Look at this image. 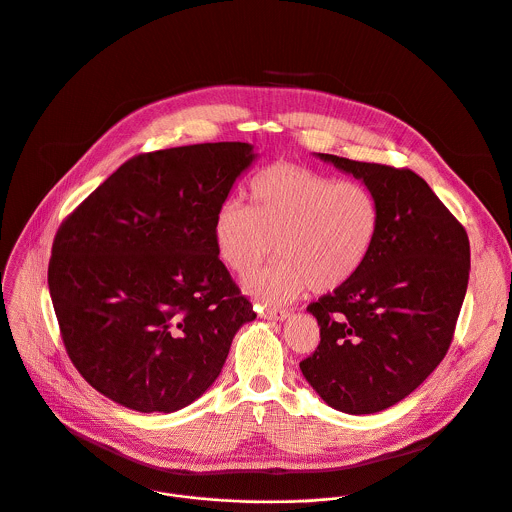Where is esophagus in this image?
<instances>
[{"mask_svg":"<svg viewBox=\"0 0 512 512\" xmlns=\"http://www.w3.org/2000/svg\"><path fill=\"white\" fill-rule=\"evenodd\" d=\"M259 316L265 318V320H280V322H284L286 318H290V312L288 310H277V308H265V310H259Z\"/></svg>","mask_w":512,"mask_h":512,"instance_id":"esophagus-1","label":"esophagus"}]
</instances>
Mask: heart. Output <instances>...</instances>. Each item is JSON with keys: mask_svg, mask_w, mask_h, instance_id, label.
<instances>
[{"mask_svg": "<svg viewBox=\"0 0 512 512\" xmlns=\"http://www.w3.org/2000/svg\"><path fill=\"white\" fill-rule=\"evenodd\" d=\"M253 208L224 202L212 224L218 259L241 277L273 253L277 261L245 284L267 304L345 286L365 265L380 230V204L361 181H337L294 163H273L251 183Z\"/></svg>", "mask_w": 512, "mask_h": 512, "instance_id": "b5f03b06", "label": "heart"}]
</instances>
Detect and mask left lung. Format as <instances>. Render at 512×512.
<instances>
[{"label":"left lung","instance_id":"left-lung-1","mask_svg":"<svg viewBox=\"0 0 512 512\" xmlns=\"http://www.w3.org/2000/svg\"><path fill=\"white\" fill-rule=\"evenodd\" d=\"M316 157L376 194L380 230L353 280L308 306L320 343L300 369L335 410L374 414L414 392L445 357L468 290L470 241L414 171Z\"/></svg>","mask_w":512,"mask_h":512}]
</instances>
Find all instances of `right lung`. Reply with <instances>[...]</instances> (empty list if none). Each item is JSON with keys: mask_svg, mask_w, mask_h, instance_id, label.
<instances>
[{"mask_svg": "<svg viewBox=\"0 0 512 512\" xmlns=\"http://www.w3.org/2000/svg\"><path fill=\"white\" fill-rule=\"evenodd\" d=\"M249 143L138 155L61 224L49 290L87 384L138 412H175L220 376L255 320L214 249L212 224L253 165Z\"/></svg>", "mask_w": 512, "mask_h": 512, "instance_id": "obj_1", "label": "right lung"}]
</instances>
